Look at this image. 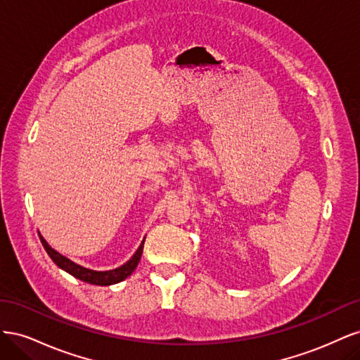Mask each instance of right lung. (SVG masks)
<instances>
[{"mask_svg": "<svg viewBox=\"0 0 360 360\" xmlns=\"http://www.w3.org/2000/svg\"><path fill=\"white\" fill-rule=\"evenodd\" d=\"M40 240L43 248L46 249L48 255L52 258L53 263H56L60 269H63L64 271H68L72 276H75L76 279L84 281L86 284H93V285H112V284H118V282L124 281L127 276L132 275V271L136 269L141 255H143V249H144V242L146 238L143 240V243L139 245V248L136 249V252L134 254V257L130 258L127 263H124L123 266H120L117 269L112 270H105V271H99V270H91V269H86L82 267L79 264H76L75 261L69 259L68 257L61 255L60 252H57L56 249L51 248L49 243L43 238V236H40Z\"/></svg>", "mask_w": 360, "mask_h": 360, "instance_id": "add662e5", "label": "right lung"}]
</instances>
